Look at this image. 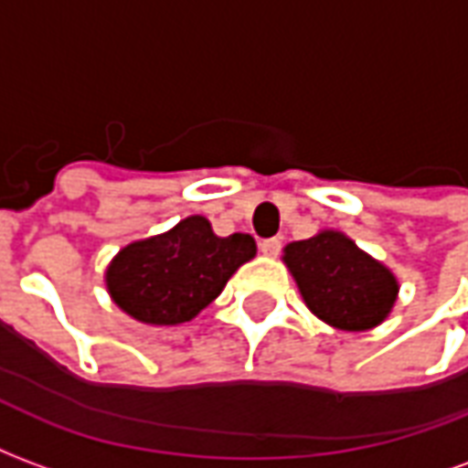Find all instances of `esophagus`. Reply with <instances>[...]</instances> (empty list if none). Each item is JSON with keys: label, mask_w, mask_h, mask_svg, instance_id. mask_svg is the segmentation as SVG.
<instances>
[{"label": "esophagus", "mask_w": 468, "mask_h": 468, "mask_svg": "<svg viewBox=\"0 0 468 468\" xmlns=\"http://www.w3.org/2000/svg\"><path fill=\"white\" fill-rule=\"evenodd\" d=\"M261 253L268 255V258L278 255L281 253V240H278V238H268V240H263V243H261Z\"/></svg>", "instance_id": "1"}]
</instances>
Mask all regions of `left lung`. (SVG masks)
<instances>
[{
	"label": "left lung",
	"mask_w": 468,
	"mask_h": 468,
	"mask_svg": "<svg viewBox=\"0 0 468 468\" xmlns=\"http://www.w3.org/2000/svg\"><path fill=\"white\" fill-rule=\"evenodd\" d=\"M283 263L308 311L338 331H371L388 318L399 298L391 268L341 230H318L308 240L288 243Z\"/></svg>",
	"instance_id": "obj_1"
}]
</instances>
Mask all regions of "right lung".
<instances>
[{
    "instance_id": "add662e5",
    "label": "right lung",
    "mask_w": 468,
    "mask_h": 468,
    "mask_svg": "<svg viewBox=\"0 0 468 468\" xmlns=\"http://www.w3.org/2000/svg\"><path fill=\"white\" fill-rule=\"evenodd\" d=\"M255 250L248 233L220 238L207 218L190 215L165 233L124 245L107 265V293L140 324H187L223 293Z\"/></svg>"
}]
</instances>
